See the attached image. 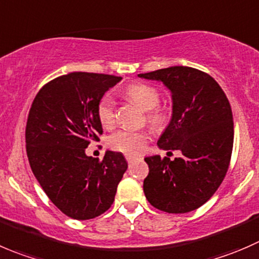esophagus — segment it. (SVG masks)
I'll return each instance as SVG.
<instances>
[{
    "label": "esophagus",
    "instance_id": "1",
    "mask_svg": "<svg viewBox=\"0 0 259 259\" xmlns=\"http://www.w3.org/2000/svg\"><path fill=\"white\" fill-rule=\"evenodd\" d=\"M137 158H138V157H136V156H132V155H127V156H126V160H127V162H128V163L133 162V161L137 160Z\"/></svg>",
    "mask_w": 259,
    "mask_h": 259
}]
</instances>
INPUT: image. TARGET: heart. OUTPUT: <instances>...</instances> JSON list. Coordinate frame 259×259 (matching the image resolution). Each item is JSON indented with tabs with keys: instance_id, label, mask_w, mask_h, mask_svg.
I'll return each mask as SVG.
<instances>
[{
	"instance_id": "b5f03b06",
	"label": "heart",
	"mask_w": 259,
	"mask_h": 259,
	"mask_svg": "<svg viewBox=\"0 0 259 259\" xmlns=\"http://www.w3.org/2000/svg\"><path fill=\"white\" fill-rule=\"evenodd\" d=\"M126 96L147 112V121L152 126L161 127L168 119V109L163 106H158L160 92L157 88L145 83L131 84L126 89ZM97 116L103 127L109 128L116 122L114 102L109 94L102 97L97 107ZM148 142V135L143 131L121 130L109 137L108 145L112 150L127 153V155H138L143 152Z\"/></svg>"
}]
</instances>
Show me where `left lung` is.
Listing matches in <instances>:
<instances>
[{
    "label": "left lung",
    "mask_w": 259,
    "mask_h": 259,
    "mask_svg": "<svg viewBox=\"0 0 259 259\" xmlns=\"http://www.w3.org/2000/svg\"><path fill=\"white\" fill-rule=\"evenodd\" d=\"M138 76L162 81L171 92L172 117L157 146L183 153L172 161L160 155L145 158L150 168L143 181L146 199L166 213L195 210L214 195L229 167L234 141L229 101L209 74L190 66Z\"/></svg>",
    "instance_id": "8db88e82"
}]
</instances>
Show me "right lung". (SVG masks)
<instances>
[{
  "instance_id": "right-lung-1",
  "label": "right lung",
  "mask_w": 259,
  "mask_h": 259,
  "mask_svg": "<svg viewBox=\"0 0 259 259\" xmlns=\"http://www.w3.org/2000/svg\"><path fill=\"white\" fill-rule=\"evenodd\" d=\"M121 76L75 71L58 76L35 97L26 123V152L40 186L65 215L88 220L108 210L126 172L121 152L87 156L103 128L97 107Z\"/></svg>"
}]
</instances>
